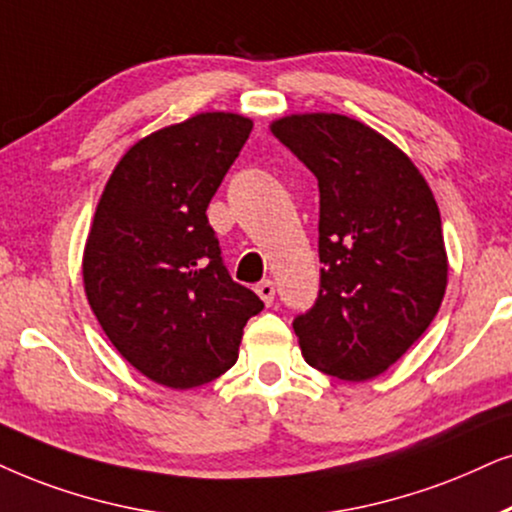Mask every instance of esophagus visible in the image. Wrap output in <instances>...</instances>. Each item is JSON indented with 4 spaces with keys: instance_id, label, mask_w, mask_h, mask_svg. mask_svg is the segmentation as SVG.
<instances>
[{
    "instance_id": "1",
    "label": "esophagus",
    "mask_w": 512,
    "mask_h": 512,
    "mask_svg": "<svg viewBox=\"0 0 512 512\" xmlns=\"http://www.w3.org/2000/svg\"><path fill=\"white\" fill-rule=\"evenodd\" d=\"M255 293L262 297V302L267 304V307H271V304H274V295H276V288H274V281H260L255 286Z\"/></svg>"
}]
</instances>
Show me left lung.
I'll use <instances>...</instances> for the list:
<instances>
[{
	"instance_id": "8db88e82",
	"label": "left lung",
	"mask_w": 512,
	"mask_h": 512,
	"mask_svg": "<svg viewBox=\"0 0 512 512\" xmlns=\"http://www.w3.org/2000/svg\"><path fill=\"white\" fill-rule=\"evenodd\" d=\"M271 132L319 179V295L293 319L302 357L352 383L375 378L442 304L435 196L392 141L347 115H288Z\"/></svg>"
}]
</instances>
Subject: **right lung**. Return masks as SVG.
I'll use <instances>...</instances> for the list:
<instances>
[{
    "instance_id": "obj_1",
    "label": "right lung",
    "mask_w": 512,
    "mask_h": 512,
    "mask_svg": "<svg viewBox=\"0 0 512 512\" xmlns=\"http://www.w3.org/2000/svg\"><path fill=\"white\" fill-rule=\"evenodd\" d=\"M252 120L200 113L141 139L96 208L82 276L115 349L155 383L189 390L229 371L264 302L224 267L208 210Z\"/></svg>"
}]
</instances>
